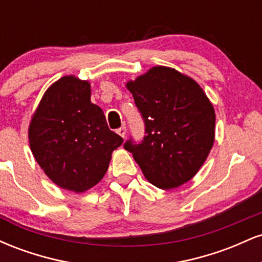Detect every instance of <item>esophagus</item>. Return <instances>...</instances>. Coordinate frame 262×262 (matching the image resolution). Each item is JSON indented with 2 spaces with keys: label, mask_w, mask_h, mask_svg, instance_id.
I'll use <instances>...</instances> for the list:
<instances>
[{
  "label": "esophagus",
  "mask_w": 262,
  "mask_h": 262,
  "mask_svg": "<svg viewBox=\"0 0 262 262\" xmlns=\"http://www.w3.org/2000/svg\"><path fill=\"white\" fill-rule=\"evenodd\" d=\"M117 133L121 135L122 138H124L125 134H127V128H125V125H123V127H121L119 129H117Z\"/></svg>",
  "instance_id": "1"
}]
</instances>
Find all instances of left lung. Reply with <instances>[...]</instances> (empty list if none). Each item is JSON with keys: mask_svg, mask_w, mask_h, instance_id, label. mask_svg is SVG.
Returning <instances> with one entry per match:
<instances>
[{"mask_svg": "<svg viewBox=\"0 0 262 262\" xmlns=\"http://www.w3.org/2000/svg\"><path fill=\"white\" fill-rule=\"evenodd\" d=\"M145 124L133 154L144 176L161 189L176 188L192 179L214 143L215 113L201 86L175 69L154 66L127 82Z\"/></svg>", "mask_w": 262, "mask_h": 262, "instance_id": "8db88e82", "label": "left lung"}]
</instances>
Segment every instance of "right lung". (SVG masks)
<instances>
[{"mask_svg":"<svg viewBox=\"0 0 262 262\" xmlns=\"http://www.w3.org/2000/svg\"><path fill=\"white\" fill-rule=\"evenodd\" d=\"M31 150L59 187L85 192L103 179L123 138L108 128L103 111L91 102V85L64 76L44 93L28 129Z\"/></svg>","mask_w":262,"mask_h":262,"instance_id":"obj_1","label":"right lung"}]
</instances>
